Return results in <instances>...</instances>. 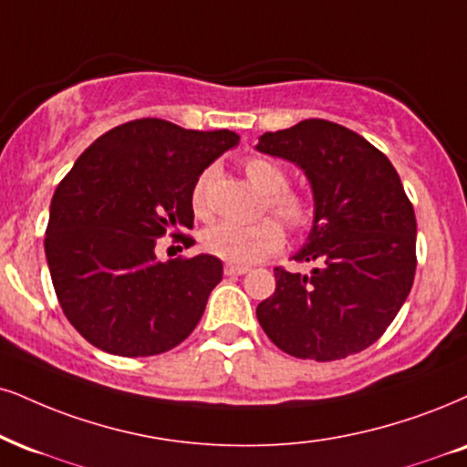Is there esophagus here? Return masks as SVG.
<instances>
[{
  "label": "esophagus",
  "instance_id": "1",
  "mask_svg": "<svg viewBox=\"0 0 467 467\" xmlns=\"http://www.w3.org/2000/svg\"><path fill=\"white\" fill-rule=\"evenodd\" d=\"M246 273H249L246 266H235V264H227V266H224V275H227V277H240V275Z\"/></svg>",
  "mask_w": 467,
  "mask_h": 467
}]
</instances>
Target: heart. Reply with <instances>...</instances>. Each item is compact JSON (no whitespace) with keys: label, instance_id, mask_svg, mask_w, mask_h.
<instances>
[{"label":"heart","instance_id":"heart-1","mask_svg":"<svg viewBox=\"0 0 467 467\" xmlns=\"http://www.w3.org/2000/svg\"><path fill=\"white\" fill-rule=\"evenodd\" d=\"M244 175L262 194H266L268 212L277 216L287 229L301 232L307 227L314 216L312 203L303 194L287 190V175L277 164L266 158H249L244 162ZM212 180H214V171H203L194 183L192 210L197 216L210 214L207 190ZM201 246L218 260L235 264V266H249L284 246V229L273 218H262L251 224L218 223L205 229L201 235Z\"/></svg>","mask_w":467,"mask_h":467}]
</instances>
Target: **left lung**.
<instances>
[{"instance_id":"8db88e82","label":"left lung","mask_w":467,"mask_h":467,"mask_svg":"<svg viewBox=\"0 0 467 467\" xmlns=\"http://www.w3.org/2000/svg\"><path fill=\"white\" fill-rule=\"evenodd\" d=\"M257 151L295 162L314 192L295 260L316 268H275L277 287L257 305L264 333L298 359L359 353L392 325L416 275V214L399 172L364 136L325 119L266 131Z\"/></svg>"}]
</instances>
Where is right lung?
I'll return each mask as SVG.
<instances>
[{
    "mask_svg": "<svg viewBox=\"0 0 467 467\" xmlns=\"http://www.w3.org/2000/svg\"><path fill=\"white\" fill-rule=\"evenodd\" d=\"M238 142L229 130L130 120L97 138L56 188L45 255L62 312L93 347L160 355L199 325L223 262L201 253L162 264L155 240L192 229L194 183Z\"/></svg>",
    "mask_w": 467,
    "mask_h": 467,
    "instance_id": "1",
    "label": "right lung"
}]
</instances>
